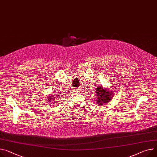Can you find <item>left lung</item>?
Here are the masks:
<instances>
[{
    "label": "left lung",
    "instance_id": "obj_1",
    "mask_svg": "<svg viewBox=\"0 0 157 157\" xmlns=\"http://www.w3.org/2000/svg\"><path fill=\"white\" fill-rule=\"evenodd\" d=\"M112 91L106 90L102 86H99L96 89V102L98 105H104L109 102L112 99Z\"/></svg>",
    "mask_w": 157,
    "mask_h": 157
}]
</instances>
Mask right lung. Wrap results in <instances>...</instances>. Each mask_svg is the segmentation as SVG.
Returning <instances> with one entry per match:
<instances>
[{"instance_id":"right-lung-1","label":"right lung","mask_w":157,"mask_h":157,"mask_svg":"<svg viewBox=\"0 0 157 157\" xmlns=\"http://www.w3.org/2000/svg\"><path fill=\"white\" fill-rule=\"evenodd\" d=\"M55 95H50V98H50V99H48V100H50V101H51L52 99H53V98H55V97H54Z\"/></svg>"}]
</instances>
